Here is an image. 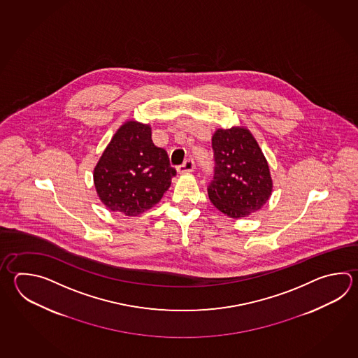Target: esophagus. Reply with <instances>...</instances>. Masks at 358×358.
<instances>
[{
  "mask_svg": "<svg viewBox=\"0 0 358 358\" xmlns=\"http://www.w3.org/2000/svg\"><path fill=\"white\" fill-rule=\"evenodd\" d=\"M177 171H178L180 175L194 172V171H195V162L192 161V159H187V161L183 162L181 166H178Z\"/></svg>",
  "mask_w": 358,
  "mask_h": 358,
  "instance_id": "34e87169",
  "label": "esophagus"
}]
</instances>
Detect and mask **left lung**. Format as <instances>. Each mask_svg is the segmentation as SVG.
I'll use <instances>...</instances> for the list:
<instances>
[{
	"mask_svg": "<svg viewBox=\"0 0 358 358\" xmlns=\"http://www.w3.org/2000/svg\"><path fill=\"white\" fill-rule=\"evenodd\" d=\"M215 168L208 195L229 218L248 217L263 208L273 192L269 164L254 135L245 126L213 134Z\"/></svg>",
	"mask_w": 358,
	"mask_h": 358,
	"instance_id": "8db88e82",
	"label": "left lung"
}]
</instances>
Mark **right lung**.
<instances>
[{
  "label": "right lung",
  "mask_w": 358,
  "mask_h": 358,
  "mask_svg": "<svg viewBox=\"0 0 358 358\" xmlns=\"http://www.w3.org/2000/svg\"><path fill=\"white\" fill-rule=\"evenodd\" d=\"M175 176L167 152L154 145L150 124L129 120L106 146L93 181L110 212L138 217L161 201Z\"/></svg>",
  "instance_id": "obj_1"
}]
</instances>
